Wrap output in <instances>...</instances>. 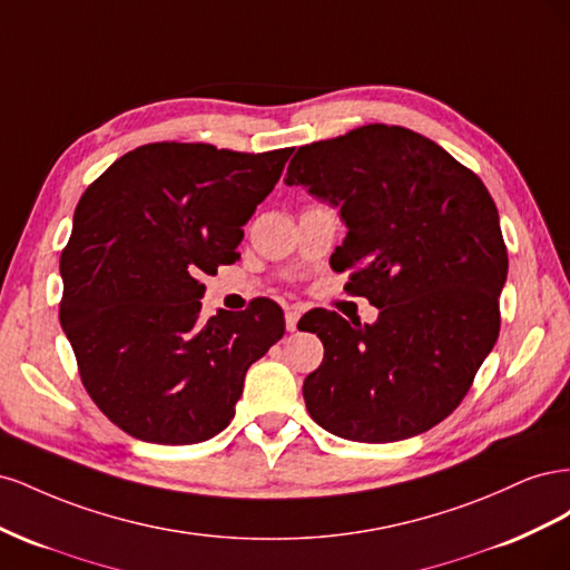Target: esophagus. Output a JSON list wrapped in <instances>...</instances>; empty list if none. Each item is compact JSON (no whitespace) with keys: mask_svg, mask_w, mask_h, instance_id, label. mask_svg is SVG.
I'll return each mask as SVG.
<instances>
[{"mask_svg":"<svg viewBox=\"0 0 570 570\" xmlns=\"http://www.w3.org/2000/svg\"><path fill=\"white\" fill-rule=\"evenodd\" d=\"M299 316H302L299 308H287V312H285V327H287L289 333H292V331H297V321H299Z\"/></svg>","mask_w":570,"mask_h":570,"instance_id":"obj_1","label":"esophagus"}]
</instances>
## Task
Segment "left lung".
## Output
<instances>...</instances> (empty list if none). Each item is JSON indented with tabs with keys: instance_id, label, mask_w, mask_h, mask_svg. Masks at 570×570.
<instances>
[{
	"instance_id": "obj_1",
	"label": "left lung",
	"mask_w": 570,
	"mask_h": 570,
	"mask_svg": "<svg viewBox=\"0 0 570 570\" xmlns=\"http://www.w3.org/2000/svg\"><path fill=\"white\" fill-rule=\"evenodd\" d=\"M285 183L340 206L335 271L381 308L364 325L318 314L325 354L302 387L308 413L354 442L425 433L461 404L499 337L509 256L488 187L433 140L385 124L299 147Z\"/></svg>"
}]
</instances>
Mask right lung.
<instances>
[{
  "mask_svg": "<svg viewBox=\"0 0 570 570\" xmlns=\"http://www.w3.org/2000/svg\"><path fill=\"white\" fill-rule=\"evenodd\" d=\"M295 147L262 154L151 142L88 189L61 252V327L80 381L124 433L195 444L235 416L247 368L285 333L281 306L202 318L204 283L239 256L243 226Z\"/></svg>",
  "mask_w": 570,
  "mask_h": 570,
  "instance_id": "add662e5",
  "label": "right lung"
}]
</instances>
